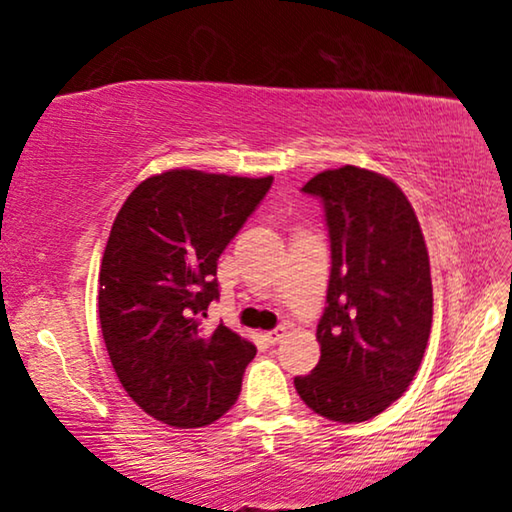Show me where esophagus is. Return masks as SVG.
<instances>
[{"label":"esophagus","instance_id":"1","mask_svg":"<svg viewBox=\"0 0 512 512\" xmlns=\"http://www.w3.org/2000/svg\"><path fill=\"white\" fill-rule=\"evenodd\" d=\"M284 334H287V327L280 325V327L271 329V332H266V341L271 343V345H275V343H280L284 339Z\"/></svg>","mask_w":512,"mask_h":512}]
</instances>
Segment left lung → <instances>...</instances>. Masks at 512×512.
Masks as SVG:
<instances>
[{"label": "left lung", "mask_w": 512, "mask_h": 512, "mask_svg": "<svg viewBox=\"0 0 512 512\" xmlns=\"http://www.w3.org/2000/svg\"><path fill=\"white\" fill-rule=\"evenodd\" d=\"M302 192L320 198L332 250L320 361L296 391L334 422H366L409 388L433 318L429 255L409 198L381 173L345 164Z\"/></svg>", "instance_id": "obj_1"}]
</instances>
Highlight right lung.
I'll use <instances>...</instances> for the list:
<instances>
[{
	"label": "right lung",
	"mask_w": 512,
	"mask_h": 512,
	"mask_svg": "<svg viewBox=\"0 0 512 512\" xmlns=\"http://www.w3.org/2000/svg\"><path fill=\"white\" fill-rule=\"evenodd\" d=\"M273 176L171 169L133 189L112 223L99 273V320L128 397L155 420L196 429L237 402L255 345L205 329L216 264Z\"/></svg>",
	"instance_id": "add662e5"
}]
</instances>
